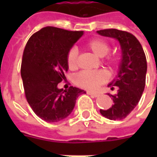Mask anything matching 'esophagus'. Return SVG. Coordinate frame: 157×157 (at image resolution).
Instances as JSON below:
<instances>
[{
	"instance_id": "obj_1",
	"label": "esophagus",
	"mask_w": 157,
	"mask_h": 157,
	"mask_svg": "<svg viewBox=\"0 0 157 157\" xmlns=\"http://www.w3.org/2000/svg\"><path fill=\"white\" fill-rule=\"evenodd\" d=\"M88 95H90L92 98H98V97H99V94H98V93H94V92H86Z\"/></svg>"
}]
</instances>
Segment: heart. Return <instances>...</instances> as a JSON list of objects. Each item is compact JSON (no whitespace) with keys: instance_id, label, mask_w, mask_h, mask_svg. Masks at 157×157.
Listing matches in <instances>:
<instances>
[{"instance_id":"b5f03b06","label":"heart","mask_w":157,"mask_h":157,"mask_svg":"<svg viewBox=\"0 0 157 157\" xmlns=\"http://www.w3.org/2000/svg\"><path fill=\"white\" fill-rule=\"evenodd\" d=\"M86 48L97 55L98 57H104L110 51V44L104 39L95 38L89 40L86 43ZM77 58L78 51L75 48H71L67 53L66 62L68 67L71 70H74L77 67ZM107 64L109 67L114 70L120 63L119 56L113 55L107 58ZM108 80V75L102 71H82L75 75V82L76 85L82 88L94 91L101 85L105 83Z\"/></svg>"}]
</instances>
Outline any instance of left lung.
<instances>
[{
	"label": "left lung",
	"instance_id": "8db88e82",
	"mask_svg": "<svg viewBox=\"0 0 157 157\" xmlns=\"http://www.w3.org/2000/svg\"><path fill=\"white\" fill-rule=\"evenodd\" d=\"M100 35L118 39L122 49V60L117 78L109 86L118 89L116 94L108 95L113 104L106 110L100 109L102 116L111 120L124 119L140 100L145 86L147 63L140 43L132 33L115 29L99 30Z\"/></svg>",
	"mask_w": 157,
	"mask_h": 157
}]
</instances>
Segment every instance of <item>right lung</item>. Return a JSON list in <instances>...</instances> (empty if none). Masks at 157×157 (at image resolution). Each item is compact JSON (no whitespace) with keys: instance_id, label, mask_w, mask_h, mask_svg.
I'll return each instance as SVG.
<instances>
[{"instance_id":"1","label":"right lung","mask_w":157,"mask_h":157,"mask_svg":"<svg viewBox=\"0 0 157 157\" xmlns=\"http://www.w3.org/2000/svg\"><path fill=\"white\" fill-rule=\"evenodd\" d=\"M83 34L45 27L33 33L23 51L21 75L25 97L39 118L49 123L59 122L71 114L82 89L58 88L68 71L67 53Z\"/></svg>"}]
</instances>
